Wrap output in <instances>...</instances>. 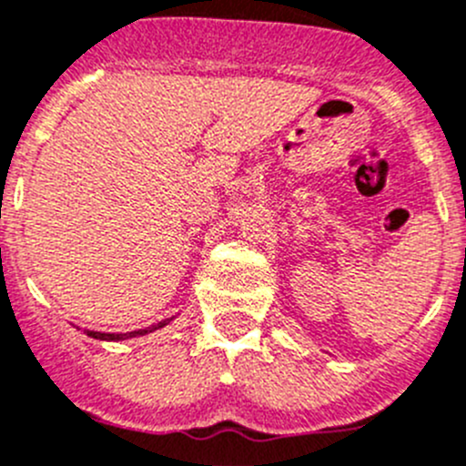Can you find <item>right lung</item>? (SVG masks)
<instances>
[{
  "label": "right lung",
  "instance_id": "1",
  "mask_svg": "<svg viewBox=\"0 0 466 466\" xmlns=\"http://www.w3.org/2000/svg\"><path fill=\"white\" fill-rule=\"evenodd\" d=\"M171 320H174V318H167V320L157 322V325H150V327H146V329L127 331V334H105V331H86V334L91 336V339H97V340H126V339H137V336L150 334V331H155V329H162V327L169 325Z\"/></svg>",
  "mask_w": 466,
  "mask_h": 466
}]
</instances>
